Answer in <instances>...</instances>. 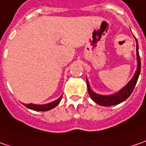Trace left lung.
I'll list each match as a JSON object with an SVG mask.
<instances>
[{
  "label": "left lung",
  "instance_id": "obj_1",
  "mask_svg": "<svg viewBox=\"0 0 146 146\" xmlns=\"http://www.w3.org/2000/svg\"><path fill=\"white\" fill-rule=\"evenodd\" d=\"M135 41H136L137 68H136V70H135V74H134V76L131 78V80L123 88L120 89L119 91H117L115 94L106 95V96L97 94V93L94 92L93 90L90 88L88 79L86 78L89 95H90V98L93 100L96 104H98L100 106H111L118 105V104H120V103L123 102L124 100H125L127 99L130 96V94L132 93L133 90H134L135 85H136V82L138 80L140 73H141V58H140V55H139V45H138L136 38H135Z\"/></svg>",
  "mask_w": 146,
  "mask_h": 146
}]
</instances>
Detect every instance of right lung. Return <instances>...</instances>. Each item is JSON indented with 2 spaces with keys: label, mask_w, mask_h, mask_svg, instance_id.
<instances>
[{
  "label": "right lung",
  "mask_w": 146,
  "mask_h": 146,
  "mask_svg": "<svg viewBox=\"0 0 146 146\" xmlns=\"http://www.w3.org/2000/svg\"><path fill=\"white\" fill-rule=\"evenodd\" d=\"M62 98V95L58 98L57 100L52 101V102H50V103H47V104H44V105H36V104H24V106L29 108L31 110H36V111H47V110H50L55 108L56 106H57V105L60 102Z\"/></svg>",
  "instance_id": "1"
}]
</instances>
